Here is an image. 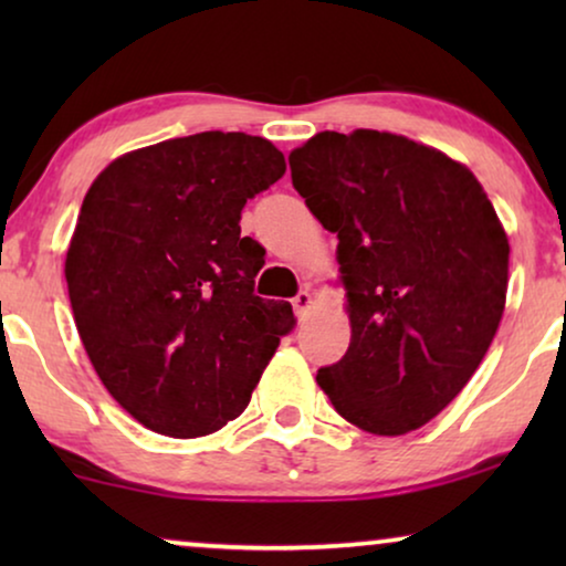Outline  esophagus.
Returning a JSON list of instances; mask_svg holds the SVG:
<instances>
[{
  "instance_id": "obj_1",
  "label": "esophagus",
  "mask_w": 566,
  "mask_h": 566,
  "mask_svg": "<svg viewBox=\"0 0 566 566\" xmlns=\"http://www.w3.org/2000/svg\"><path fill=\"white\" fill-rule=\"evenodd\" d=\"M291 304H293V308H296L298 316H304L308 312V306H312V293H308L306 289H301L296 296H293Z\"/></svg>"
}]
</instances>
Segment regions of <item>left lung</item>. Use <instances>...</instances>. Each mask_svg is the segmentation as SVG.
Returning <instances> with one entry per match:
<instances>
[{"mask_svg":"<svg viewBox=\"0 0 566 566\" xmlns=\"http://www.w3.org/2000/svg\"><path fill=\"white\" fill-rule=\"evenodd\" d=\"M289 161L339 239L353 327L316 381L355 428H422L469 384L505 312L510 244L490 198L443 151L381 130H322Z\"/></svg>","mask_w":566,"mask_h":566,"instance_id":"left-lung-1","label":"left lung"}]
</instances>
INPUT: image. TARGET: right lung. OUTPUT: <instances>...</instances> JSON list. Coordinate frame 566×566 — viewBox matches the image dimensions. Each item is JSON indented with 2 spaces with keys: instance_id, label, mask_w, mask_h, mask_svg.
Wrapping results in <instances>:
<instances>
[{
  "instance_id": "1",
  "label": "right lung",
  "mask_w": 566,
  "mask_h": 566,
  "mask_svg": "<svg viewBox=\"0 0 566 566\" xmlns=\"http://www.w3.org/2000/svg\"><path fill=\"white\" fill-rule=\"evenodd\" d=\"M283 172L268 138L203 130L123 154L84 196L69 301L99 381L144 428H223L293 329L289 301L254 296L265 250L239 227Z\"/></svg>"
}]
</instances>
